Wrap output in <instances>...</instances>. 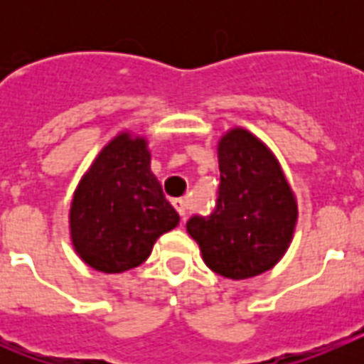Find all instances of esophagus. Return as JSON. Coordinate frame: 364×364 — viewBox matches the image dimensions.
Masks as SVG:
<instances>
[{
  "label": "esophagus",
  "mask_w": 364,
  "mask_h": 364,
  "mask_svg": "<svg viewBox=\"0 0 364 364\" xmlns=\"http://www.w3.org/2000/svg\"><path fill=\"white\" fill-rule=\"evenodd\" d=\"M173 205H175V210L178 211L180 218L184 220L186 213H188V200H186V198H175V200H173Z\"/></svg>",
  "instance_id": "esophagus-1"
}]
</instances>
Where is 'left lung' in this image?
I'll return each instance as SVG.
<instances>
[{"instance_id":"obj_1","label":"left lung","mask_w":364,"mask_h":364,"mask_svg":"<svg viewBox=\"0 0 364 364\" xmlns=\"http://www.w3.org/2000/svg\"><path fill=\"white\" fill-rule=\"evenodd\" d=\"M218 169L213 211L193 215L186 228L215 273L255 277L277 264L290 244L297 220L294 193L273 154L244 129L220 140Z\"/></svg>"}]
</instances>
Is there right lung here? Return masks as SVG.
<instances>
[{
    "instance_id": "1",
    "label": "right lung",
    "mask_w": 364,
    "mask_h": 364,
    "mask_svg": "<svg viewBox=\"0 0 364 364\" xmlns=\"http://www.w3.org/2000/svg\"><path fill=\"white\" fill-rule=\"evenodd\" d=\"M178 220L149 171L146 142L129 134L104 147L70 205L74 247L87 264L104 273L142 264L156 239Z\"/></svg>"
}]
</instances>
